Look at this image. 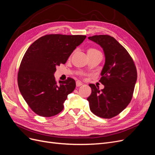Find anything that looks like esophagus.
<instances>
[{
	"label": "esophagus",
	"mask_w": 155,
	"mask_h": 155,
	"mask_svg": "<svg viewBox=\"0 0 155 155\" xmlns=\"http://www.w3.org/2000/svg\"><path fill=\"white\" fill-rule=\"evenodd\" d=\"M82 85H83V83L81 81H76V87H80Z\"/></svg>",
	"instance_id": "esophagus-1"
}]
</instances>
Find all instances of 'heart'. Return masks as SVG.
I'll return each mask as SVG.
<instances>
[{"instance_id": "obj_1", "label": "heart", "mask_w": 155, "mask_h": 155, "mask_svg": "<svg viewBox=\"0 0 155 155\" xmlns=\"http://www.w3.org/2000/svg\"><path fill=\"white\" fill-rule=\"evenodd\" d=\"M97 52H100L99 50H97L96 48H88L87 50V54H95V53H97Z\"/></svg>"}]
</instances>
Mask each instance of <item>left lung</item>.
Returning <instances> with one entry per match:
<instances>
[{
    "label": "left lung",
    "mask_w": 155,
    "mask_h": 155,
    "mask_svg": "<svg viewBox=\"0 0 155 155\" xmlns=\"http://www.w3.org/2000/svg\"><path fill=\"white\" fill-rule=\"evenodd\" d=\"M88 39L100 45L105 55V63L100 82L105 86L90 84L92 93L87 98L92 113L110 119L118 115L129 104L133 96L137 70L132 57L113 37L98 35Z\"/></svg>",
    "instance_id": "1"
}]
</instances>
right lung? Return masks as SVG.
<instances>
[{"label": "right lung", "mask_w": 155, "mask_h": 155, "mask_svg": "<svg viewBox=\"0 0 155 155\" xmlns=\"http://www.w3.org/2000/svg\"><path fill=\"white\" fill-rule=\"evenodd\" d=\"M86 35L48 34L40 37L28 48L17 74L18 86L30 109L43 117L57 115L63 110L68 94L76 88L71 78L55 80L56 67L65 64Z\"/></svg>", "instance_id": "obj_1"}]
</instances>
